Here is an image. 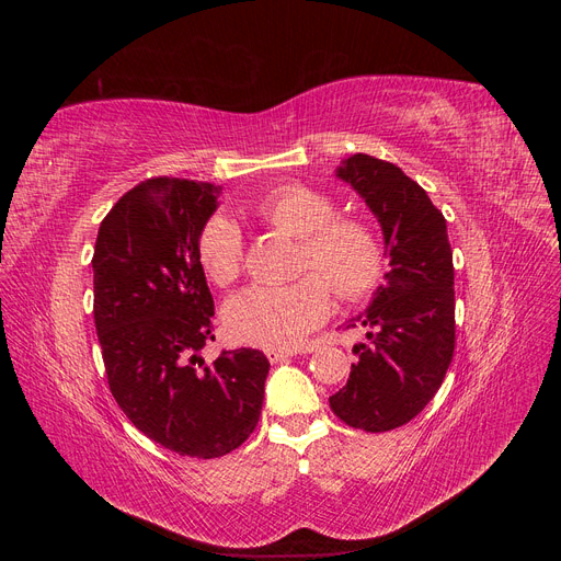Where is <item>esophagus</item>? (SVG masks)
Listing matches in <instances>:
<instances>
[{
	"label": "esophagus",
	"instance_id": "obj_1",
	"mask_svg": "<svg viewBox=\"0 0 561 561\" xmlns=\"http://www.w3.org/2000/svg\"><path fill=\"white\" fill-rule=\"evenodd\" d=\"M266 358L268 363H285L293 358V351H283V348H268L266 351Z\"/></svg>",
	"mask_w": 561,
	"mask_h": 561
}]
</instances>
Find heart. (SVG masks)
Wrapping results in <instances>:
<instances>
[{"mask_svg": "<svg viewBox=\"0 0 561 561\" xmlns=\"http://www.w3.org/2000/svg\"><path fill=\"white\" fill-rule=\"evenodd\" d=\"M330 194L307 184H283L254 203V215L271 229L301 241L290 285H252L227 301L225 322L243 344L293 348L330 316V290L342 301H360L383 278L386 254L379 236L355 217H336ZM243 231L229 215L206 219L196 236V260L206 278L227 287L243 271Z\"/></svg>", "mask_w": 561, "mask_h": 561, "instance_id": "heart-1", "label": "heart"}]
</instances>
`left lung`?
Returning <instances> with one entry per match:
<instances>
[{
	"instance_id": "left-lung-1",
	"label": "left lung",
	"mask_w": 561,
	"mask_h": 561,
	"mask_svg": "<svg viewBox=\"0 0 561 561\" xmlns=\"http://www.w3.org/2000/svg\"><path fill=\"white\" fill-rule=\"evenodd\" d=\"M336 175L377 215L390 271L360 322L367 344H355L346 386L330 398L346 426L386 433L410 423L443 386L454 358V262L447 219L396 163L353 154Z\"/></svg>"
}]
</instances>
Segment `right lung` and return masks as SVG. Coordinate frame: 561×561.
Listing matches in <instances>:
<instances>
[{
  "instance_id": "right-lung-1",
  "label": "right lung",
  "mask_w": 561,
  "mask_h": 561,
  "mask_svg": "<svg viewBox=\"0 0 561 561\" xmlns=\"http://www.w3.org/2000/svg\"><path fill=\"white\" fill-rule=\"evenodd\" d=\"M219 186L151 178L105 215L93 250V318L116 404L149 439L180 456L217 458L241 447L262 414L266 355L222 351L196 236Z\"/></svg>"
}]
</instances>
